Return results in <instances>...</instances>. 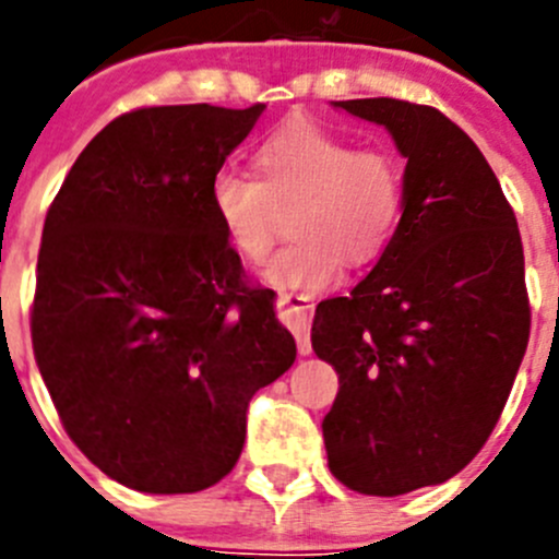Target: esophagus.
<instances>
[{"mask_svg": "<svg viewBox=\"0 0 559 559\" xmlns=\"http://www.w3.org/2000/svg\"><path fill=\"white\" fill-rule=\"evenodd\" d=\"M278 313H281V321L295 332L300 354H311V313H313L311 300H308L306 295H292V292H284V295H278Z\"/></svg>", "mask_w": 559, "mask_h": 559, "instance_id": "esophagus-1", "label": "esophagus"}]
</instances>
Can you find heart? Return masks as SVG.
I'll list each match as a JSON object with an SVG mask.
<instances>
[{"mask_svg": "<svg viewBox=\"0 0 559 559\" xmlns=\"http://www.w3.org/2000/svg\"><path fill=\"white\" fill-rule=\"evenodd\" d=\"M257 178L222 167L211 178V211L229 248L262 262L289 211V240L264 264L278 289L321 292L343 259L368 264L384 253L403 216V170L379 145H359L311 121H292L257 151Z\"/></svg>", "mask_w": 559, "mask_h": 559, "instance_id": "1", "label": "heart"}]
</instances>
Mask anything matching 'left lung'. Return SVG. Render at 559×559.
Wrapping results in <instances>:
<instances>
[{
    "instance_id": "1",
    "label": "left lung",
    "mask_w": 559,
    "mask_h": 559,
    "mask_svg": "<svg viewBox=\"0 0 559 559\" xmlns=\"http://www.w3.org/2000/svg\"><path fill=\"white\" fill-rule=\"evenodd\" d=\"M335 107L386 127L408 159L392 240L311 330L341 381L321 421L332 476L394 498L460 473L503 414L530 337L522 238L492 167L441 110Z\"/></svg>"
}]
</instances>
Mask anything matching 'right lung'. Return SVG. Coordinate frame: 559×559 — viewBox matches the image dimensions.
<instances>
[{
  "label": "right lung",
  "instance_id": "obj_1",
  "mask_svg": "<svg viewBox=\"0 0 559 559\" xmlns=\"http://www.w3.org/2000/svg\"><path fill=\"white\" fill-rule=\"evenodd\" d=\"M138 107L83 148L50 202L32 346L67 436L138 492H200L246 441L253 394L297 357L211 211V178L262 116Z\"/></svg>",
  "mask_w": 559,
  "mask_h": 559
}]
</instances>
